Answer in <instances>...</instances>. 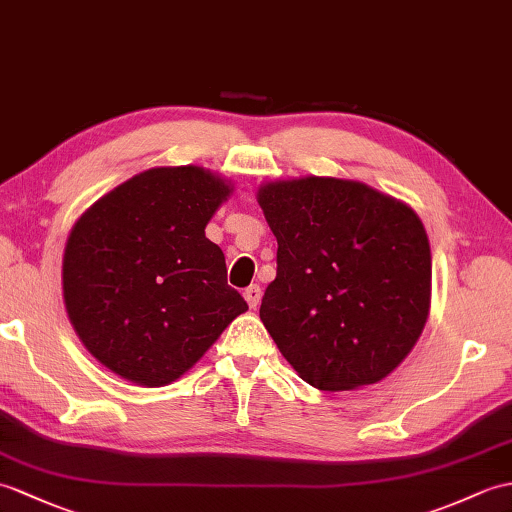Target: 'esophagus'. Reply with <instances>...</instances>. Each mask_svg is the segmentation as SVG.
I'll return each mask as SVG.
<instances>
[{
    "label": "esophagus",
    "mask_w": 512,
    "mask_h": 512,
    "mask_svg": "<svg viewBox=\"0 0 512 512\" xmlns=\"http://www.w3.org/2000/svg\"><path fill=\"white\" fill-rule=\"evenodd\" d=\"M244 299H246V303L251 305L253 310H255V307H257V305H259V301H261V288H259L257 283L248 285V288L244 290Z\"/></svg>",
    "instance_id": "34e87169"
}]
</instances>
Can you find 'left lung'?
I'll return each mask as SVG.
<instances>
[{"label": "left lung", "mask_w": 512, "mask_h": 512, "mask_svg": "<svg viewBox=\"0 0 512 512\" xmlns=\"http://www.w3.org/2000/svg\"><path fill=\"white\" fill-rule=\"evenodd\" d=\"M257 200L279 244L259 318L283 358L320 390L395 371L430 312L432 255L417 213L320 176L268 183Z\"/></svg>", "instance_id": "obj_1"}]
</instances>
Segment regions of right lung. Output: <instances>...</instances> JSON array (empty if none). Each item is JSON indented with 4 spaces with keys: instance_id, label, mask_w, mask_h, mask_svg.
I'll use <instances>...</instances> for the list:
<instances>
[{
    "instance_id": "1",
    "label": "right lung",
    "mask_w": 512,
    "mask_h": 512,
    "mask_svg": "<svg viewBox=\"0 0 512 512\" xmlns=\"http://www.w3.org/2000/svg\"><path fill=\"white\" fill-rule=\"evenodd\" d=\"M229 194L196 165L154 168L82 213L65 246L63 294L95 360L135 384L165 386L248 310L205 237Z\"/></svg>"
}]
</instances>
